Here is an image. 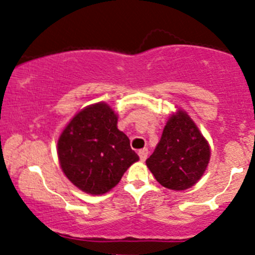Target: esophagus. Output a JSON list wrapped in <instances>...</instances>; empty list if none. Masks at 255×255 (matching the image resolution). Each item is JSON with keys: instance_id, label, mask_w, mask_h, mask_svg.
Segmentation results:
<instances>
[{"instance_id": "34e87169", "label": "esophagus", "mask_w": 255, "mask_h": 255, "mask_svg": "<svg viewBox=\"0 0 255 255\" xmlns=\"http://www.w3.org/2000/svg\"><path fill=\"white\" fill-rule=\"evenodd\" d=\"M138 155H139L140 161H144L146 159V156H148V149H146V148L140 149V150L138 151Z\"/></svg>"}]
</instances>
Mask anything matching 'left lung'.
<instances>
[{"instance_id":"8db88e82","label":"left lung","mask_w":255,"mask_h":255,"mask_svg":"<svg viewBox=\"0 0 255 255\" xmlns=\"http://www.w3.org/2000/svg\"><path fill=\"white\" fill-rule=\"evenodd\" d=\"M210 144L184 110L169 117L160 140L145 164L161 186L182 191L194 186L206 171Z\"/></svg>"}]
</instances>
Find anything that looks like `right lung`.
Wrapping results in <instances>:
<instances>
[{
  "label": "right lung",
  "mask_w": 255,
  "mask_h": 255,
  "mask_svg": "<svg viewBox=\"0 0 255 255\" xmlns=\"http://www.w3.org/2000/svg\"><path fill=\"white\" fill-rule=\"evenodd\" d=\"M117 122L111 106L97 102L76 113L59 135L56 150L61 170L86 194L109 192L139 160Z\"/></svg>",
  "instance_id": "add662e5"
}]
</instances>
